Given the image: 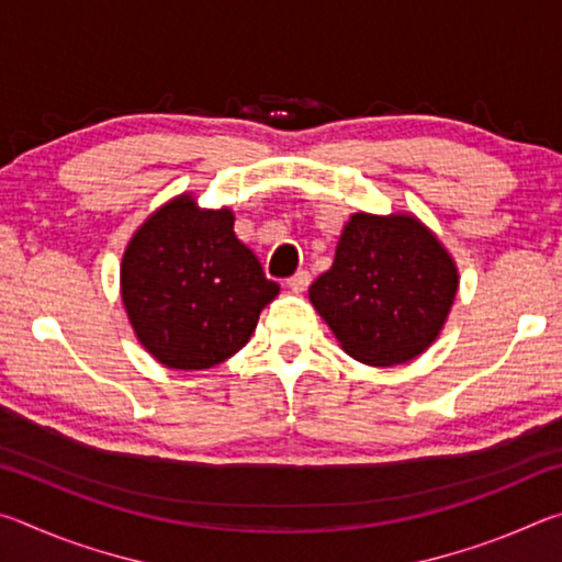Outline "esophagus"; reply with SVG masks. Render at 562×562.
I'll return each instance as SVG.
<instances>
[{"label": "esophagus", "mask_w": 562, "mask_h": 562, "mask_svg": "<svg viewBox=\"0 0 562 562\" xmlns=\"http://www.w3.org/2000/svg\"><path fill=\"white\" fill-rule=\"evenodd\" d=\"M310 282H312V278H310V272H294L292 278L288 280V288L292 290V292H304L310 288Z\"/></svg>", "instance_id": "esophagus-1"}]
</instances>
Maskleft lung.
Wrapping results in <instances>:
<instances>
[{"label":"left lung","mask_w":562,"mask_h":562,"mask_svg":"<svg viewBox=\"0 0 562 562\" xmlns=\"http://www.w3.org/2000/svg\"><path fill=\"white\" fill-rule=\"evenodd\" d=\"M456 292L451 252L416 215L355 213L331 268L312 282L310 302L351 359L396 367L434 345Z\"/></svg>","instance_id":"obj_1"}]
</instances>
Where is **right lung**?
Instances as JSON below:
<instances>
[{"label":"right lung","instance_id":"add662e5","mask_svg":"<svg viewBox=\"0 0 562 562\" xmlns=\"http://www.w3.org/2000/svg\"><path fill=\"white\" fill-rule=\"evenodd\" d=\"M233 225L231 207H201L183 193L150 213L123 250V307L136 339L168 369L231 359L280 294Z\"/></svg>","mask_w":562,"mask_h":562}]
</instances>
